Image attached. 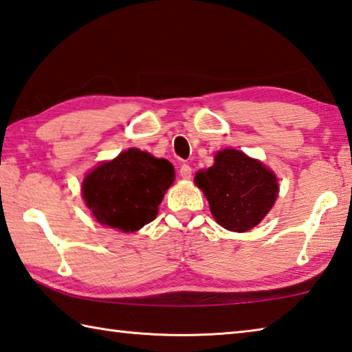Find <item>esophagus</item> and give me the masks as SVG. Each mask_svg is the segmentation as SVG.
I'll list each match as a JSON object with an SVG mask.
<instances>
[{
  "label": "esophagus",
  "mask_w": 352,
  "mask_h": 352,
  "mask_svg": "<svg viewBox=\"0 0 352 352\" xmlns=\"http://www.w3.org/2000/svg\"><path fill=\"white\" fill-rule=\"evenodd\" d=\"M180 177L184 178V180H189L192 177V168L189 164H183L180 168Z\"/></svg>",
  "instance_id": "esophagus-1"
}]
</instances>
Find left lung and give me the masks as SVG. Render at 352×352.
I'll return each mask as SVG.
<instances>
[{
    "instance_id": "obj_1",
    "label": "left lung",
    "mask_w": 352,
    "mask_h": 352,
    "mask_svg": "<svg viewBox=\"0 0 352 352\" xmlns=\"http://www.w3.org/2000/svg\"><path fill=\"white\" fill-rule=\"evenodd\" d=\"M195 183L206 195L215 221L234 232L257 226L278 192L274 172L235 149L217 152L214 166L197 172Z\"/></svg>"
}]
</instances>
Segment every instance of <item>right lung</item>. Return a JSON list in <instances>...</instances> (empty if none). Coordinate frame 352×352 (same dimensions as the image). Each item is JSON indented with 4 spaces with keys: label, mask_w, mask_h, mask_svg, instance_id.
<instances>
[{
    "label": "right lung",
    "mask_w": 352,
    "mask_h": 352,
    "mask_svg": "<svg viewBox=\"0 0 352 352\" xmlns=\"http://www.w3.org/2000/svg\"><path fill=\"white\" fill-rule=\"evenodd\" d=\"M174 175L168 160L132 148L85 178L82 198L101 225L133 232L155 219Z\"/></svg>",
    "instance_id": "1"
}]
</instances>
